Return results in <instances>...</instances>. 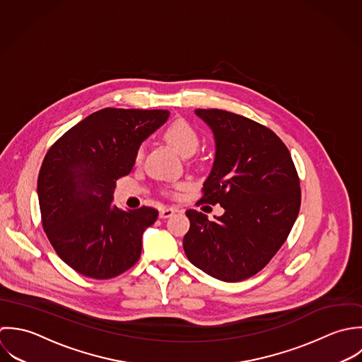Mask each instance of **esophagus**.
Here are the masks:
<instances>
[{"label":"esophagus","instance_id":"1","mask_svg":"<svg viewBox=\"0 0 362 362\" xmlns=\"http://www.w3.org/2000/svg\"><path fill=\"white\" fill-rule=\"evenodd\" d=\"M175 213H176V209L166 207V209H163V210H160V211H159V218L172 217Z\"/></svg>","mask_w":362,"mask_h":362}]
</instances>
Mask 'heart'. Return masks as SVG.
Masks as SVG:
<instances>
[{
	"label": "heart",
	"instance_id": "heart-1",
	"mask_svg": "<svg viewBox=\"0 0 362 362\" xmlns=\"http://www.w3.org/2000/svg\"><path fill=\"white\" fill-rule=\"evenodd\" d=\"M163 139L182 156L192 155L199 146V136L194 129L185 120H176L163 130ZM141 158V152L137 153V159Z\"/></svg>",
	"mask_w": 362,
	"mask_h": 362
}]
</instances>
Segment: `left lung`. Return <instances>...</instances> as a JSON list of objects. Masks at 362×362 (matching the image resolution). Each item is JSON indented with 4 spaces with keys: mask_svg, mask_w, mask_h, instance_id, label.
Wrapping results in <instances>:
<instances>
[{
    "mask_svg": "<svg viewBox=\"0 0 362 362\" xmlns=\"http://www.w3.org/2000/svg\"><path fill=\"white\" fill-rule=\"evenodd\" d=\"M213 132L216 156L199 203L223 209L210 221L187 210V259L226 283L259 273L286 242L300 206L299 179L288 148L267 127L243 116L196 109Z\"/></svg>",
    "mask_w": 362,
    "mask_h": 362,
    "instance_id": "left-lung-1",
    "label": "left lung"
}]
</instances>
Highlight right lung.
Masks as SVG:
<instances>
[{"mask_svg": "<svg viewBox=\"0 0 362 362\" xmlns=\"http://www.w3.org/2000/svg\"><path fill=\"white\" fill-rule=\"evenodd\" d=\"M168 117V110L106 107L75 124L46 153L37 179L43 229L76 273L106 280L140 259L143 232L158 211H123L113 206V192Z\"/></svg>", "mask_w": 362, "mask_h": 362, "instance_id": "right-lung-1", "label": "right lung"}]
</instances>
